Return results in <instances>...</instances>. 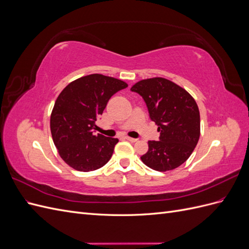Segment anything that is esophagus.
<instances>
[{
    "label": "esophagus",
    "mask_w": 249,
    "mask_h": 249,
    "mask_svg": "<svg viewBox=\"0 0 249 249\" xmlns=\"http://www.w3.org/2000/svg\"><path fill=\"white\" fill-rule=\"evenodd\" d=\"M124 139H125V140H127V141H130V142H136V141H137V139L131 138V137H127V136H125V137H124Z\"/></svg>",
    "instance_id": "1"
}]
</instances>
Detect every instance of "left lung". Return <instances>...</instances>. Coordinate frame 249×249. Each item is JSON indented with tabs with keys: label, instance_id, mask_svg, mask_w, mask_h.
Masks as SVG:
<instances>
[{
	"label": "left lung",
	"instance_id": "left-lung-1",
	"mask_svg": "<svg viewBox=\"0 0 249 249\" xmlns=\"http://www.w3.org/2000/svg\"><path fill=\"white\" fill-rule=\"evenodd\" d=\"M131 90L143 97L149 117L160 132V141H148V150L141 161L162 172L180 166L199 139L200 116L196 102L184 88L159 77L141 80Z\"/></svg>",
	"mask_w": 249,
	"mask_h": 249
}]
</instances>
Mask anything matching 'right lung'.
Segmentation results:
<instances>
[{
  "instance_id": "1",
  "label": "right lung",
  "mask_w": 249,
  "mask_h": 249,
  "mask_svg": "<svg viewBox=\"0 0 249 249\" xmlns=\"http://www.w3.org/2000/svg\"><path fill=\"white\" fill-rule=\"evenodd\" d=\"M126 87L122 80L93 73L72 81L58 95L51 133L60 157L71 168L92 171L111 159L118 139L93 135V130L110 97Z\"/></svg>"
}]
</instances>
